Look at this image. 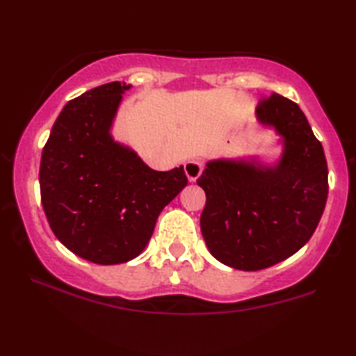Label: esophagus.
Here are the masks:
<instances>
[{"label": "esophagus", "mask_w": 356, "mask_h": 356, "mask_svg": "<svg viewBox=\"0 0 356 356\" xmlns=\"http://www.w3.org/2000/svg\"><path fill=\"white\" fill-rule=\"evenodd\" d=\"M202 161L201 160H190L185 163V174L188 177L190 182H195V180L201 176L202 172Z\"/></svg>", "instance_id": "obj_1"}]
</instances>
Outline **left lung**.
Here are the masks:
<instances>
[{
    "label": "left lung",
    "mask_w": 356,
    "mask_h": 356,
    "mask_svg": "<svg viewBox=\"0 0 356 356\" xmlns=\"http://www.w3.org/2000/svg\"><path fill=\"white\" fill-rule=\"evenodd\" d=\"M256 118L281 136L278 163L218 159L196 180L206 191L201 232L209 251L245 272L272 267L305 246L328 196L323 147L300 106L272 94L257 105Z\"/></svg>",
    "instance_id": "8db88e82"
}]
</instances>
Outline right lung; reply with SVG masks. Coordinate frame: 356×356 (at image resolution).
Here are the masks:
<instances>
[{"mask_svg": "<svg viewBox=\"0 0 356 356\" xmlns=\"http://www.w3.org/2000/svg\"><path fill=\"white\" fill-rule=\"evenodd\" d=\"M130 88L113 81L70 100L40 160V200L51 231L65 248L100 265L141 254L160 212L188 184L184 166L154 171L113 140L114 118Z\"/></svg>", "mask_w": 356, "mask_h": 356, "instance_id": "add662e5", "label": "right lung"}]
</instances>
